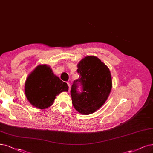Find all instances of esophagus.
<instances>
[{"instance_id": "esophagus-1", "label": "esophagus", "mask_w": 153, "mask_h": 153, "mask_svg": "<svg viewBox=\"0 0 153 153\" xmlns=\"http://www.w3.org/2000/svg\"><path fill=\"white\" fill-rule=\"evenodd\" d=\"M67 84H68V86H69V91H70V90H71V84H70L69 83H67Z\"/></svg>"}]
</instances>
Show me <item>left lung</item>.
<instances>
[{
  "label": "left lung",
  "mask_w": 153,
  "mask_h": 153,
  "mask_svg": "<svg viewBox=\"0 0 153 153\" xmlns=\"http://www.w3.org/2000/svg\"><path fill=\"white\" fill-rule=\"evenodd\" d=\"M79 79L74 81L71 90L74 108L82 115L98 110L108 99L112 88L109 68L95 56H86L77 64ZM81 84L83 91H77Z\"/></svg>",
  "instance_id": "1"
}]
</instances>
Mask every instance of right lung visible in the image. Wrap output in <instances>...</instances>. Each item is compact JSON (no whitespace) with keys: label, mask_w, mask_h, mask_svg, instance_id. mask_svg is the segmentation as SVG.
<instances>
[{"label":"right lung","mask_w":153,"mask_h":153,"mask_svg":"<svg viewBox=\"0 0 153 153\" xmlns=\"http://www.w3.org/2000/svg\"><path fill=\"white\" fill-rule=\"evenodd\" d=\"M68 90L67 84L55 76L50 67L46 64L36 66L25 81V92L27 100L40 110L52 106L56 96Z\"/></svg>","instance_id":"1"}]
</instances>
